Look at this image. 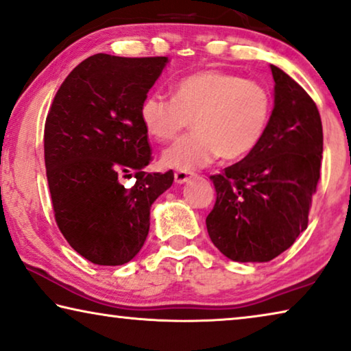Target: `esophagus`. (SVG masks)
<instances>
[{
	"mask_svg": "<svg viewBox=\"0 0 351 351\" xmlns=\"http://www.w3.org/2000/svg\"><path fill=\"white\" fill-rule=\"evenodd\" d=\"M192 176H195V173H192V171H184V170L175 171V181L178 182V184H182V182L189 181Z\"/></svg>",
	"mask_w": 351,
	"mask_h": 351,
	"instance_id": "1",
	"label": "esophagus"
}]
</instances>
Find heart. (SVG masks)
I'll return each mask as SVG.
<instances>
[{"mask_svg": "<svg viewBox=\"0 0 351 351\" xmlns=\"http://www.w3.org/2000/svg\"><path fill=\"white\" fill-rule=\"evenodd\" d=\"M274 96L263 83L221 69L198 71L173 85V97L151 93L140 104L143 129L159 143H169L191 119L193 130L162 156L169 169L191 171L219 156L238 160L249 156L268 132Z\"/></svg>", "mask_w": 351, "mask_h": 351, "instance_id": "heart-1", "label": "heart"}]
</instances>
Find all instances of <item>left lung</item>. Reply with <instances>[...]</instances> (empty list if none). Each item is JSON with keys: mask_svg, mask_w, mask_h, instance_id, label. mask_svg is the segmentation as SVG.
<instances>
[{"mask_svg": "<svg viewBox=\"0 0 351 351\" xmlns=\"http://www.w3.org/2000/svg\"><path fill=\"white\" fill-rule=\"evenodd\" d=\"M274 114L243 160L213 175L217 197L206 217L213 244L234 261H269L307 228L320 180L323 128L312 97L271 66Z\"/></svg>", "mask_w": 351, "mask_h": 351, "instance_id": "8db88e82", "label": "left lung"}]
</instances>
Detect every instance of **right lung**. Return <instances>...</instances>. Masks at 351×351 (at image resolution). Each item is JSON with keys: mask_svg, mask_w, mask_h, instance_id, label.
<instances>
[{"mask_svg": "<svg viewBox=\"0 0 351 351\" xmlns=\"http://www.w3.org/2000/svg\"><path fill=\"white\" fill-rule=\"evenodd\" d=\"M169 58L107 53L82 61L47 113L44 158L55 221L71 247L94 265L132 260L149 232V208L173 171L148 173L153 160L140 104ZM136 184L124 188L123 177Z\"/></svg>", "mask_w": 351, "mask_h": 351, "instance_id": "obj_1", "label": "right lung"}]
</instances>
